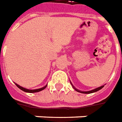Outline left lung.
Here are the masks:
<instances>
[{
    "label": "left lung",
    "instance_id": "1",
    "mask_svg": "<svg viewBox=\"0 0 122 122\" xmlns=\"http://www.w3.org/2000/svg\"><path fill=\"white\" fill-rule=\"evenodd\" d=\"M71 84L72 86L73 87V88H74L76 91L79 92H80V93H82V94H91V93H94V92H97L98 90H101V88H103L104 86H99L98 87V88H96V89H94L92 90H90V91H87V92H83V91H81V90H79L76 89L73 86V84H72V83L71 82Z\"/></svg>",
    "mask_w": 122,
    "mask_h": 122
}]
</instances>
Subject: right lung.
<instances>
[{
    "label": "right lung",
    "mask_w": 122,
    "mask_h": 122,
    "mask_svg": "<svg viewBox=\"0 0 122 122\" xmlns=\"http://www.w3.org/2000/svg\"><path fill=\"white\" fill-rule=\"evenodd\" d=\"M15 84L16 86L18 87L19 89H21V90L25 92H28V93H35V92H40V91H41V90H43L45 89V88L47 87V85H46V86H45L44 87H42V88H38V89L28 90V89H26V88H25L21 86H19V84H16V83H15Z\"/></svg>",
    "instance_id": "obj_1"
}]
</instances>
